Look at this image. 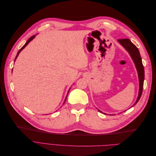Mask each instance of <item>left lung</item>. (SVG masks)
<instances>
[{"mask_svg": "<svg viewBox=\"0 0 156 156\" xmlns=\"http://www.w3.org/2000/svg\"><path fill=\"white\" fill-rule=\"evenodd\" d=\"M118 41H119V43L123 46L127 51L129 52V55H131V58L133 59V62L135 63L136 70H137L138 72L139 79V96L137 98V100H136L135 104L133 105H135L140 100L141 95H142V93H143L144 79V70L143 64L142 62V59H141L139 49L133 43H132V42L130 41V40L127 39V38L119 39ZM98 111L101 112L100 110Z\"/></svg>", "mask_w": 156, "mask_h": 156, "instance_id": "left-lung-1", "label": "left lung"}]
</instances>
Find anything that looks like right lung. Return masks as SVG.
Wrapping results in <instances>:
<instances>
[{"mask_svg":"<svg viewBox=\"0 0 156 156\" xmlns=\"http://www.w3.org/2000/svg\"><path fill=\"white\" fill-rule=\"evenodd\" d=\"M34 37H35V36H33L30 37V38H29V40H27V41L26 42V44H25L24 45H23V46L22 47V48H21V49H20V51H18V53H17V55H16V58H15V60H16V58L17 57V56L19 55V54H20V52H21V51H22V49H24V48H25V47H26V46H27V45H28V44H29V42H30V41H31V40H32L33 38H34Z\"/></svg>","mask_w":156,"mask_h":156,"instance_id":"right-lung-1","label":"right lung"}]
</instances>
